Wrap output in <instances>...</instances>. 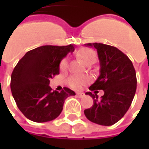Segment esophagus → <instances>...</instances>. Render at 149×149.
Instances as JSON below:
<instances>
[{
	"label": "esophagus",
	"mask_w": 149,
	"mask_h": 149,
	"mask_svg": "<svg viewBox=\"0 0 149 149\" xmlns=\"http://www.w3.org/2000/svg\"><path fill=\"white\" fill-rule=\"evenodd\" d=\"M77 96L79 98H82V97L84 96V94L83 93H77Z\"/></svg>",
	"instance_id": "34e87169"
}]
</instances>
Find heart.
I'll list each match as a JSON object with an SVG mask.
<instances>
[{
	"mask_svg": "<svg viewBox=\"0 0 149 149\" xmlns=\"http://www.w3.org/2000/svg\"><path fill=\"white\" fill-rule=\"evenodd\" d=\"M77 56L80 59L82 60L85 65H88L89 63H94L97 60V53L96 52L91 49L87 48H82L80 50H78L77 52ZM68 67V61L67 58L63 59L60 64V69L61 71H65ZM88 82V78L86 76L83 75H72L68 79V85L73 88L79 90L84 85Z\"/></svg>",
	"mask_w": 149,
	"mask_h": 149,
	"instance_id": "1",
	"label": "heart"
}]
</instances>
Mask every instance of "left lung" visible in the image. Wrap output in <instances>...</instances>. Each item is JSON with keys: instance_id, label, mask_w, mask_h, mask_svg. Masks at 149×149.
<instances>
[{"instance_id": "8db88e82", "label": "left lung", "mask_w": 149, "mask_h": 149, "mask_svg": "<svg viewBox=\"0 0 149 149\" xmlns=\"http://www.w3.org/2000/svg\"><path fill=\"white\" fill-rule=\"evenodd\" d=\"M84 45L97 49L100 61V76L89 89L104 91L100 100L97 94L86 93L93 97V105L84 110V115L97 125L110 126L119 121L131 105L136 90V71L130 59L117 48L100 43Z\"/></svg>"}]
</instances>
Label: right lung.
I'll return each mask as SVG.
<instances>
[{"label": "right lung", "instance_id": "right-lung-1", "mask_svg": "<svg viewBox=\"0 0 149 149\" xmlns=\"http://www.w3.org/2000/svg\"><path fill=\"white\" fill-rule=\"evenodd\" d=\"M74 45H44L30 50L18 61L11 75L12 94L25 117L37 123L50 121L58 116L65 99L76 95L65 87L52 91L50 79L60 73V63Z\"/></svg>", "mask_w": 149, "mask_h": 149}]
</instances>
